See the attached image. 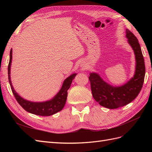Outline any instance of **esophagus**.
I'll return each instance as SVG.
<instances>
[{
	"label": "esophagus",
	"mask_w": 152,
	"mask_h": 152,
	"mask_svg": "<svg viewBox=\"0 0 152 152\" xmlns=\"http://www.w3.org/2000/svg\"><path fill=\"white\" fill-rule=\"evenodd\" d=\"M84 68H85V66H84Z\"/></svg>",
	"instance_id": "obj_1"
}]
</instances>
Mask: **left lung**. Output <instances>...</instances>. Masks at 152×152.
I'll return each mask as SVG.
<instances>
[{
  "label": "left lung",
  "instance_id": "left-lung-1",
  "mask_svg": "<svg viewBox=\"0 0 152 152\" xmlns=\"http://www.w3.org/2000/svg\"><path fill=\"white\" fill-rule=\"evenodd\" d=\"M126 37L135 54L136 65L134 77L126 84L116 87L106 83L96 73H91L89 77L94 99L100 105L110 109L120 108L131 103L139 94L143 85L145 65L138 40L128 29Z\"/></svg>",
  "mask_w": 152,
  "mask_h": 152
}]
</instances>
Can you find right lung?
<instances>
[{
	"mask_svg": "<svg viewBox=\"0 0 152 152\" xmlns=\"http://www.w3.org/2000/svg\"><path fill=\"white\" fill-rule=\"evenodd\" d=\"M12 61V49L10 51V63L8 65V79L11 86V88L12 93L15 96V97L21 107L25 110L26 112H30L35 115L40 116H50L51 115L56 113L63 108L65 104L66 98H67V91L70 88L71 86L72 82L73 79H74L76 73L72 74L70 77H68L67 79L64 81L61 90L59 91V93L55 96V97L50 101L42 103H35L31 102L28 101L23 99L21 97L18 95L16 91L14 89L13 87L11 84V78H10V69H11V64Z\"/></svg>",
	"mask_w": 152,
	"mask_h": 152,
	"instance_id": "right-lung-1",
	"label": "right lung"
}]
</instances>
